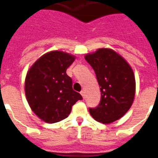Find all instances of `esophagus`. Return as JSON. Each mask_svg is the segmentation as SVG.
<instances>
[{
  "instance_id": "obj_1",
  "label": "esophagus",
  "mask_w": 158,
  "mask_h": 158,
  "mask_svg": "<svg viewBox=\"0 0 158 158\" xmlns=\"http://www.w3.org/2000/svg\"><path fill=\"white\" fill-rule=\"evenodd\" d=\"M80 94H81V96H82L83 97L85 98V91H84V90H81V91H80Z\"/></svg>"
}]
</instances>
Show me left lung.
Wrapping results in <instances>:
<instances>
[{
  "label": "left lung",
  "instance_id": "obj_1",
  "mask_svg": "<svg viewBox=\"0 0 158 158\" xmlns=\"http://www.w3.org/2000/svg\"><path fill=\"white\" fill-rule=\"evenodd\" d=\"M85 58L96 73L101 89L99 105L89 108L96 121L111 123L122 118L132 105L135 79L131 67L112 49H98Z\"/></svg>",
  "mask_w": 158,
  "mask_h": 158
}]
</instances>
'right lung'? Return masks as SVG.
Returning <instances> with one entry per match:
<instances>
[{
	"label": "right lung",
	"instance_id": "add662e5",
	"mask_svg": "<svg viewBox=\"0 0 158 158\" xmlns=\"http://www.w3.org/2000/svg\"><path fill=\"white\" fill-rule=\"evenodd\" d=\"M74 56L53 51L40 56L27 73L25 95L29 106L44 122L53 123L68 118L72 106L82 100L73 89L67 69Z\"/></svg>",
	"mask_w": 158,
	"mask_h": 158
}]
</instances>
